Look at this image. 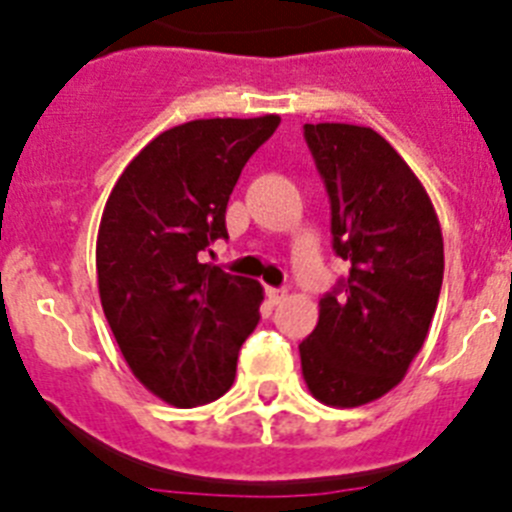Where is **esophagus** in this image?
I'll list each match as a JSON object with an SVG mask.
<instances>
[{
    "instance_id": "obj_1",
    "label": "esophagus",
    "mask_w": 512,
    "mask_h": 512,
    "mask_svg": "<svg viewBox=\"0 0 512 512\" xmlns=\"http://www.w3.org/2000/svg\"><path fill=\"white\" fill-rule=\"evenodd\" d=\"M266 297H269L271 305H279V302H284V297H287V292L279 287H266Z\"/></svg>"
}]
</instances>
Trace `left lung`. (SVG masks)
<instances>
[{
	"mask_svg": "<svg viewBox=\"0 0 512 512\" xmlns=\"http://www.w3.org/2000/svg\"><path fill=\"white\" fill-rule=\"evenodd\" d=\"M330 200L333 251L348 277L320 297L300 343L315 400L359 408L408 374L423 348L443 282V238L431 197L400 153L372 128L305 125Z\"/></svg>",
	"mask_w": 512,
	"mask_h": 512,
	"instance_id": "obj_1",
	"label": "left lung"
}]
</instances>
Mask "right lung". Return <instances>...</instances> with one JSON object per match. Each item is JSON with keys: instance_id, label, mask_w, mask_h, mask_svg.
<instances>
[{"instance_id": "add662e5", "label": "right lung", "mask_w": 512, "mask_h": 512, "mask_svg": "<svg viewBox=\"0 0 512 512\" xmlns=\"http://www.w3.org/2000/svg\"><path fill=\"white\" fill-rule=\"evenodd\" d=\"M277 115L212 117L164 130L122 171L97 235L104 318L143 387L176 408L223 397L259 323L256 279L202 264L228 238L225 210Z\"/></svg>"}]
</instances>
